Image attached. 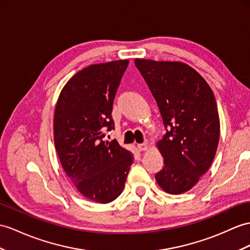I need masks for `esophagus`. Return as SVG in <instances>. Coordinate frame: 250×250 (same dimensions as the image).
Returning <instances> with one entry per match:
<instances>
[{
  "instance_id": "obj_1",
  "label": "esophagus",
  "mask_w": 250,
  "mask_h": 250,
  "mask_svg": "<svg viewBox=\"0 0 250 250\" xmlns=\"http://www.w3.org/2000/svg\"><path fill=\"white\" fill-rule=\"evenodd\" d=\"M148 148V145L146 143H142V144H138V149L140 151H144Z\"/></svg>"
}]
</instances>
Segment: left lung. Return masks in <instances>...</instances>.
<instances>
[{
  "instance_id": "8db88e82",
  "label": "left lung",
  "mask_w": 250,
  "mask_h": 250,
  "mask_svg": "<svg viewBox=\"0 0 250 250\" xmlns=\"http://www.w3.org/2000/svg\"><path fill=\"white\" fill-rule=\"evenodd\" d=\"M155 97L167 133L157 142L164 166L157 184L168 194L195 186L214 159L220 117L214 94L197 71L180 62L135 59Z\"/></svg>"
}]
</instances>
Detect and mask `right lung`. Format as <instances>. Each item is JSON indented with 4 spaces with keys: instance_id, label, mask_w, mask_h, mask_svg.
<instances>
[{
    "instance_id": "obj_1",
    "label": "right lung",
    "mask_w": 250,
    "mask_h": 250,
    "mask_svg": "<svg viewBox=\"0 0 250 250\" xmlns=\"http://www.w3.org/2000/svg\"><path fill=\"white\" fill-rule=\"evenodd\" d=\"M129 60L91 64L64 84L55 106L54 142L60 163L77 191L100 204L123 192L133 155L103 141L114 129L113 100Z\"/></svg>"
}]
</instances>
